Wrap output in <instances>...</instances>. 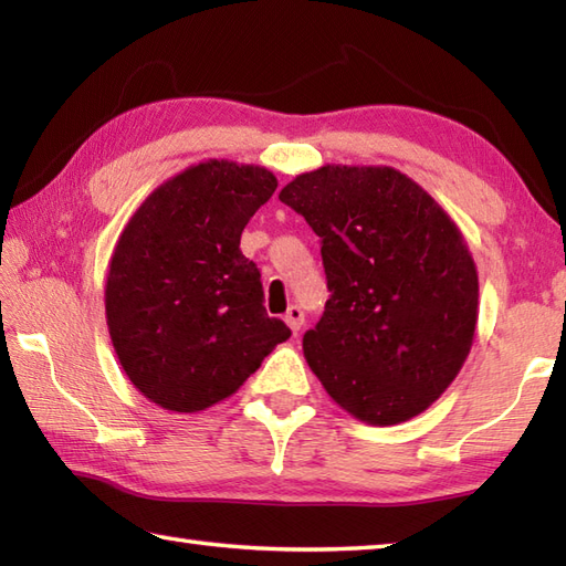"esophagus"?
<instances>
[{"instance_id":"obj_1","label":"esophagus","mask_w":566,"mask_h":566,"mask_svg":"<svg viewBox=\"0 0 566 566\" xmlns=\"http://www.w3.org/2000/svg\"><path fill=\"white\" fill-rule=\"evenodd\" d=\"M284 323L292 328L294 335L302 331V326H304V311H302V306H290V311H286V316H284Z\"/></svg>"}]
</instances>
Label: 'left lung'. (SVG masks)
Returning a JSON list of instances; mask_svg holds the SVG:
<instances>
[{"mask_svg": "<svg viewBox=\"0 0 566 566\" xmlns=\"http://www.w3.org/2000/svg\"><path fill=\"white\" fill-rule=\"evenodd\" d=\"M280 199L323 243L331 298L304 335L311 371L363 423L423 413L474 343L479 274L460 228L389 165H323Z\"/></svg>", "mask_w": 566, "mask_h": 566, "instance_id": "8db88e82", "label": "left lung"}]
</instances>
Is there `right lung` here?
<instances>
[{"label":"right lung","instance_id":"add662e5","mask_svg":"<svg viewBox=\"0 0 566 566\" xmlns=\"http://www.w3.org/2000/svg\"><path fill=\"white\" fill-rule=\"evenodd\" d=\"M276 189L260 165L203 160L143 199L112 252L106 326L130 384L172 413L233 396L292 331L262 306L240 233Z\"/></svg>","mask_w":566,"mask_h":566}]
</instances>
